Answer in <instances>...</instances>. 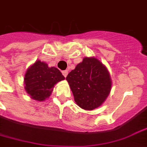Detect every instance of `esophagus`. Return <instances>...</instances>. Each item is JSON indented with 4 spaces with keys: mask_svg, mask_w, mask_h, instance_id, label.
I'll list each match as a JSON object with an SVG mask.
<instances>
[{
    "mask_svg": "<svg viewBox=\"0 0 147 147\" xmlns=\"http://www.w3.org/2000/svg\"><path fill=\"white\" fill-rule=\"evenodd\" d=\"M62 74H63V76H64L66 77L67 76H68V71H67V70L62 71Z\"/></svg>",
    "mask_w": 147,
    "mask_h": 147,
    "instance_id": "1",
    "label": "esophagus"
}]
</instances>
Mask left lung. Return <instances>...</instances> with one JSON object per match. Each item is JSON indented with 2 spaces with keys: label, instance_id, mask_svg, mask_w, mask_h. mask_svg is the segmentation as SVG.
I'll return each mask as SVG.
<instances>
[{
  "label": "left lung",
  "instance_id": "1",
  "mask_svg": "<svg viewBox=\"0 0 147 147\" xmlns=\"http://www.w3.org/2000/svg\"><path fill=\"white\" fill-rule=\"evenodd\" d=\"M76 104L86 111L100 107L111 90L105 65L95 57H85L66 77Z\"/></svg>",
  "mask_w": 147,
  "mask_h": 147
}]
</instances>
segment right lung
Here are the masks:
<instances>
[{"label": "right lung", "mask_w": 147, "mask_h": 147, "mask_svg": "<svg viewBox=\"0 0 147 147\" xmlns=\"http://www.w3.org/2000/svg\"><path fill=\"white\" fill-rule=\"evenodd\" d=\"M65 79L57 68L36 60L25 73V90L32 100L44 101L51 95L54 86Z\"/></svg>", "instance_id": "add662e5"}]
</instances>
